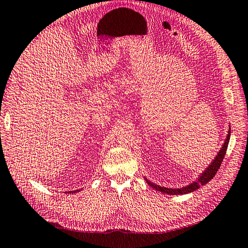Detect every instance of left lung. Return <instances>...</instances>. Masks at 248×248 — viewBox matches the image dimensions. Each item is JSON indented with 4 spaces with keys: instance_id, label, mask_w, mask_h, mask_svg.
<instances>
[{
    "instance_id": "obj_1",
    "label": "left lung",
    "mask_w": 248,
    "mask_h": 248,
    "mask_svg": "<svg viewBox=\"0 0 248 248\" xmlns=\"http://www.w3.org/2000/svg\"><path fill=\"white\" fill-rule=\"evenodd\" d=\"M229 140H230V128H229V132H228V134H227V138L225 140V143H224V145H222V147L219 150V153L217 154L215 159L213 160V162H211L210 166L205 169V171L198 177V179H196L195 182H192L190 185L185 186L183 188H166V187L158 186V185H156V184L149 182L147 178H145V181L147 182V184L150 187L156 189V190H158L160 192H163V193H168V195H172V196L173 195H186V193L195 191V190H197V189L200 188L201 186L205 185V184L212 181V178L215 176V174L217 173L218 169H219L221 166L222 160H224V158H225V155H226L227 148H228V144H229Z\"/></svg>"
}]
</instances>
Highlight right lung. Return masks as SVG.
<instances>
[{
  "label": "right lung",
  "instance_id": "add662e5",
  "mask_svg": "<svg viewBox=\"0 0 248 248\" xmlns=\"http://www.w3.org/2000/svg\"><path fill=\"white\" fill-rule=\"evenodd\" d=\"M77 191H78V192H79V190H74V191H70V193H71V192H72V193H73V192H74V193H75V192H77Z\"/></svg>",
  "mask_w": 248,
  "mask_h": 248
}]
</instances>
